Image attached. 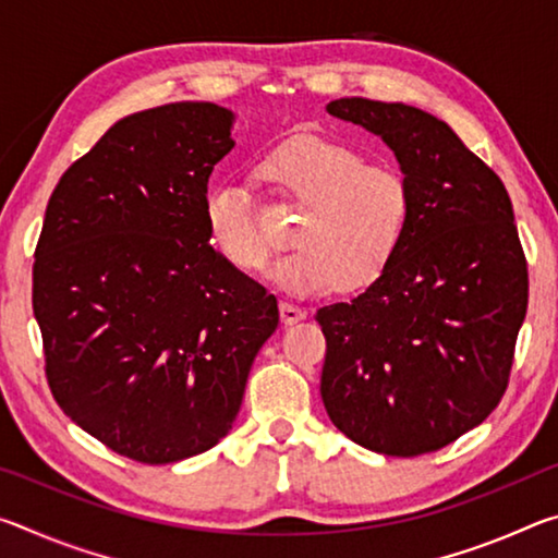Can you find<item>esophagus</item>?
I'll list each match as a JSON object with an SVG mask.
<instances>
[{"mask_svg":"<svg viewBox=\"0 0 558 558\" xmlns=\"http://www.w3.org/2000/svg\"><path fill=\"white\" fill-rule=\"evenodd\" d=\"M302 317H305V310L298 307V305H292V302H288V300L280 302V319H282V323L295 325V323H300Z\"/></svg>","mask_w":558,"mask_h":558,"instance_id":"esophagus-1","label":"esophagus"}]
</instances>
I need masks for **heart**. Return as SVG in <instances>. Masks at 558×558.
I'll return each mask as SVG.
<instances>
[{"label": "heart", "mask_w": 558, "mask_h": 558, "mask_svg": "<svg viewBox=\"0 0 558 558\" xmlns=\"http://www.w3.org/2000/svg\"><path fill=\"white\" fill-rule=\"evenodd\" d=\"M260 174L282 199L302 206L292 229L295 251L270 278L295 295L332 288L364 290L384 276L399 253L413 214V192L399 167L366 162L359 149L319 135H300L263 157ZM204 226L219 256L243 272L268 266L272 245L235 179L204 194Z\"/></svg>", "instance_id": "b5f03b06"}]
</instances>
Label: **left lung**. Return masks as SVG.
I'll list each match as a JSON object with an SVG mask.
<instances>
[{
	"label": "left lung",
	"instance_id": "1",
	"mask_svg": "<svg viewBox=\"0 0 558 558\" xmlns=\"http://www.w3.org/2000/svg\"><path fill=\"white\" fill-rule=\"evenodd\" d=\"M329 116L393 149L413 214L384 276L319 307V393L362 448L413 458L446 448L497 409L529 302L509 194L446 122L403 102L339 98Z\"/></svg>",
	"mask_w": 558,
	"mask_h": 558
}]
</instances>
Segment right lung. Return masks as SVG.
Masks as SVG:
<instances>
[{
    "label": "right lung",
    "instance_id": "obj_1",
    "mask_svg": "<svg viewBox=\"0 0 558 558\" xmlns=\"http://www.w3.org/2000/svg\"><path fill=\"white\" fill-rule=\"evenodd\" d=\"M233 112L169 102L118 120L65 169L34 253V317L63 413L118 456L165 465L239 415L278 300L209 245L204 194Z\"/></svg>",
    "mask_w": 558,
    "mask_h": 558
}]
</instances>
